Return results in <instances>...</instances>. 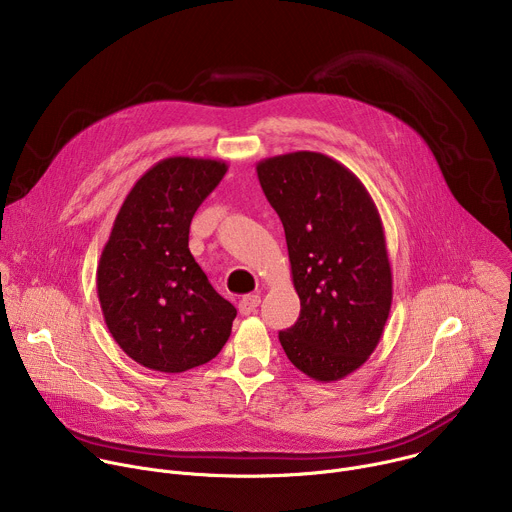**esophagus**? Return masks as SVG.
<instances>
[{"instance_id":"34e87169","label":"esophagus","mask_w":512,"mask_h":512,"mask_svg":"<svg viewBox=\"0 0 512 512\" xmlns=\"http://www.w3.org/2000/svg\"><path fill=\"white\" fill-rule=\"evenodd\" d=\"M259 304H261V298H259V296H255V294L243 296V298L239 300V312H241L243 316H249V314H253V312L257 310Z\"/></svg>"}]
</instances>
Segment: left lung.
I'll list each match as a JSON object with an SVG mask.
<instances>
[{"label":"left lung","instance_id":"left-lung-1","mask_svg":"<svg viewBox=\"0 0 512 512\" xmlns=\"http://www.w3.org/2000/svg\"><path fill=\"white\" fill-rule=\"evenodd\" d=\"M279 214L300 296L298 322L279 332L294 367L330 383L360 369L377 348L393 302V275L379 210L362 182L318 152L257 164Z\"/></svg>","mask_w":512,"mask_h":512}]
</instances>
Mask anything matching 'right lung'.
<instances>
[{"mask_svg":"<svg viewBox=\"0 0 512 512\" xmlns=\"http://www.w3.org/2000/svg\"><path fill=\"white\" fill-rule=\"evenodd\" d=\"M229 166L166 158L125 196L97 267L105 324L141 367L184 373L212 360L237 310L216 294L188 249L192 216Z\"/></svg>","mask_w":512,"mask_h":512,"instance_id":"obj_1","label":"right lung"}]
</instances>
